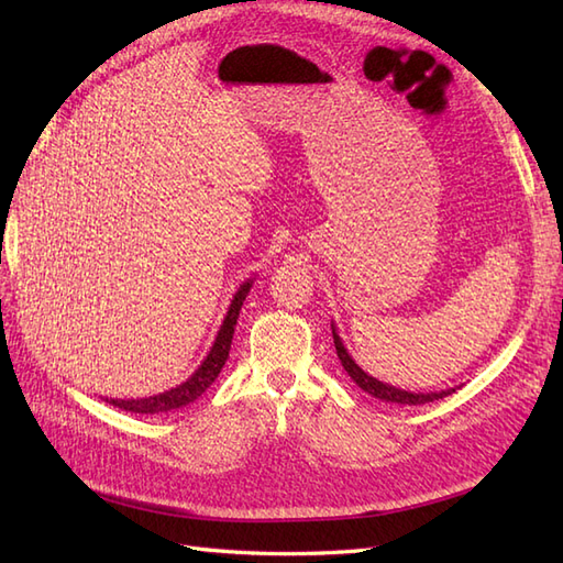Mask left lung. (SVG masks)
Returning a JSON list of instances; mask_svg holds the SVG:
<instances>
[{
	"label": "left lung",
	"instance_id": "1",
	"mask_svg": "<svg viewBox=\"0 0 563 563\" xmlns=\"http://www.w3.org/2000/svg\"><path fill=\"white\" fill-rule=\"evenodd\" d=\"M332 336H334V346H336L339 361H341V365H344L349 377H351V379L355 382V385H358L363 391H367L369 396H375V399H379V401L399 404V406H420V404L440 401V399H444V396H449L451 391H456V389H442V391H430V394H422V391L416 394V391L396 389V387L387 385V382H379L377 377L367 375L365 369L351 358L346 346H344V341H341V336L336 334V327H334V324H332Z\"/></svg>",
	"mask_w": 563,
	"mask_h": 563
}]
</instances>
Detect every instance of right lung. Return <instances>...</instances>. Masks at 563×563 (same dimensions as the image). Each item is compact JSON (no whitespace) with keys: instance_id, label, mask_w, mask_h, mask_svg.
<instances>
[{"instance_id":"right-lung-1","label":"right lung","mask_w":563,"mask_h":563,"mask_svg":"<svg viewBox=\"0 0 563 563\" xmlns=\"http://www.w3.org/2000/svg\"><path fill=\"white\" fill-rule=\"evenodd\" d=\"M253 286V279L243 282L239 286V291L234 294V300L227 310V318L219 327V332L214 336V344L210 349V353L205 355V361L198 365V369L190 375L181 385H176L169 391H162L155 396H145V399H104L107 404H112L114 408L129 410V413H143V416H155V413H169V410L184 408L188 404H194L198 396H202L208 391V387L217 379V375L222 373V367L229 358V349H231V339H234V327L239 320V312L245 296H249Z\"/></svg>"}]
</instances>
